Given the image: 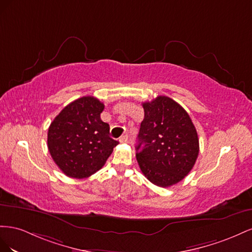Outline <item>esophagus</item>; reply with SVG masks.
<instances>
[{"label": "esophagus", "mask_w": 252, "mask_h": 252, "mask_svg": "<svg viewBox=\"0 0 252 252\" xmlns=\"http://www.w3.org/2000/svg\"><path fill=\"white\" fill-rule=\"evenodd\" d=\"M127 139H128L127 135H124V136H121V137L119 138V141L122 142V143H126V142H127Z\"/></svg>", "instance_id": "34e87169"}]
</instances>
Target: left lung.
Masks as SVG:
<instances>
[{"label": "left lung", "mask_w": 252, "mask_h": 252, "mask_svg": "<svg viewBox=\"0 0 252 252\" xmlns=\"http://www.w3.org/2000/svg\"><path fill=\"white\" fill-rule=\"evenodd\" d=\"M143 118L136 146L139 168L162 188L173 186L192 170L199 152L198 136L182 105L167 96L143 102Z\"/></svg>", "instance_id": "left-lung-1"}]
</instances>
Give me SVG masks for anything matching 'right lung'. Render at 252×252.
<instances>
[{
	"instance_id": "add662e5",
	"label": "right lung",
	"mask_w": 252,
	"mask_h": 252,
	"mask_svg": "<svg viewBox=\"0 0 252 252\" xmlns=\"http://www.w3.org/2000/svg\"><path fill=\"white\" fill-rule=\"evenodd\" d=\"M103 109L97 98L84 96L67 104L50 124L48 151L66 176L80 179L96 173L119 143L100 118Z\"/></svg>"
}]
</instances>
